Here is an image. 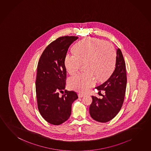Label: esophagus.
I'll return each mask as SVG.
<instances>
[{"instance_id":"esophagus-1","label":"esophagus","mask_w":151,"mask_h":151,"mask_svg":"<svg viewBox=\"0 0 151 151\" xmlns=\"http://www.w3.org/2000/svg\"><path fill=\"white\" fill-rule=\"evenodd\" d=\"M78 97H79V98H83V97L84 96V94H81V93H79V94H78Z\"/></svg>"}]
</instances>
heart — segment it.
<instances>
[{"label": "heart", "instance_id": "heart-1", "mask_svg": "<svg viewBox=\"0 0 151 151\" xmlns=\"http://www.w3.org/2000/svg\"><path fill=\"white\" fill-rule=\"evenodd\" d=\"M116 61V52L109 42L96 38H86L74 45L73 53H67L64 65L69 74H74L84 65L85 73L68 78L70 89L86 93L94 86L96 79H106L114 70Z\"/></svg>", "mask_w": 151, "mask_h": 151}]
</instances>
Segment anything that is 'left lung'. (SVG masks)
Returning a JSON list of instances; mask_svg holds the SVG:
<instances>
[{
    "label": "left lung",
    "mask_w": 151,
    "mask_h": 151,
    "mask_svg": "<svg viewBox=\"0 0 151 151\" xmlns=\"http://www.w3.org/2000/svg\"><path fill=\"white\" fill-rule=\"evenodd\" d=\"M127 84L126 64L122 51L116 50V67L108 79L96 87L99 91H104L102 99L92 96V102L89 111L93 119L100 122L111 120L118 114L124 101Z\"/></svg>",
    "instance_id": "1"
}]
</instances>
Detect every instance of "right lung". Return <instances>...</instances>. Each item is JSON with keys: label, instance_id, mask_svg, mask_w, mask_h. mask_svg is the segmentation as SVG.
Returning <instances> with one entry per match:
<instances>
[{"label": "right lung", "instance_id": "add662e5", "mask_svg": "<svg viewBox=\"0 0 151 151\" xmlns=\"http://www.w3.org/2000/svg\"><path fill=\"white\" fill-rule=\"evenodd\" d=\"M78 39L75 36L58 37L45 48L38 62L35 81L37 108L51 124L59 125L67 120L72 103L78 98L74 91H63L66 79L64 58L69 46Z\"/></svg>", "mask_w": 151, "mask_h": 151}]
</instances>
